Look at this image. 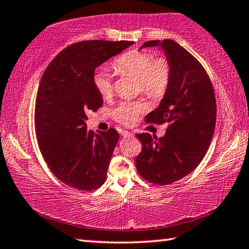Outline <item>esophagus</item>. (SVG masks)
<instances>
[{
    "label": "esophagus",
    "instance_id": "obj_1",
    "mask_svg": "<svg viewBox=\"0 0 249 249\" xmlns=\"http://www.w3.org/2000/svg\"><path fill=\"white\" fill-rule=\"evenodd\" d=\"M121 135L123 137H130V136H133V134L130 133V132H127V130H123V132L121 133Z\"/></svg>",
    "mask_w": 249,
    "mask_h": 249
}]
</instances>
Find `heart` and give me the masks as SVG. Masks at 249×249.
Listing matches in <instances>:
<instances>
[{"instance_id": "b5f03b06", "label": "heart", "mask_w": 249, "mask_h": 249, "mask_svg": "<svg viewBox=\"0 0 249 249\" xmlns=\"http://www.w3.org/2000/svg\"><path fill=\"white\" fill-rule=\"evenodd\" d=\"M115 69L121 73H128L140 80L141 89L146 95L158 98L165 93L170 81V66L166 59L156 60L153 54L146 52H129L122 54L114 62ZM95 89L103 98L113 94L114 87L111 73L107 69H99L93 75ZM144 111V105L135 102H124L117 107L113 115L124 125H132L138 114Z\"/></svg>"}]
</instances>
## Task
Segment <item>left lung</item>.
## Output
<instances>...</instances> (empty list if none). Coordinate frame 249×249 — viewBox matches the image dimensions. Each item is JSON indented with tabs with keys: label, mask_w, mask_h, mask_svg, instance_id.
<instances>
[{
	"label": "left lung",
	"mask_w": 249,
	"mask_h": 249,
	"mask_svg": "<svg viewBox=\"0 0 249 249\" xmlns=\"http://www.w3.org/2000/svg\"><path fill=\"white\" fill-rule=\"evenodd\" d=\"M158 47L170 66V81L147 123L169 126L162 137L137 134L142 149L135 160L142 178L155 184H170L199 166L212 142L216 101L212 83L202 65L175 40H150L142 48Z\"/></svg>",
	"instance_id": "1"
}]
</instances>
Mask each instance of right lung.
Here are the masks:
<instances>
[{
    "instance_id": "obj_1",
    "label": "right lung",
    "mask_w": 249,
    "mask_h": 249,
    "mask_svg": "<svg viewBox=\"0 0 249 249\" xmlns=\"http://www.w3.org/2000/svg\"><path fill=\"white\" fill-rule=\"evenodd\" d=\"M133 44H73L53 58L40 80L35 105L37 142L49 169L69 187L91 191L105 182L120 135L114 128L98 134L87 129V113L103 104L93 75L95 68Z\"/></svg>"
}]
</instances>
